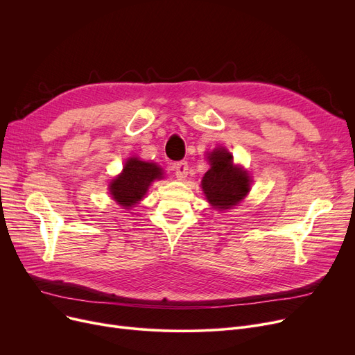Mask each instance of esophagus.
<instances>
[{"mask_svg":"<svg viewBox=\"0 0 355 355\" xmlns=\"http://www.w3.org/2000/svg\"><path fill=\"white\" fill-rule=\"evenodd\" d=\"M174 173H175V177H177L180 181H182L185 177H187V174H189V164L185 162V161H181V162L175 164V165H174Z\"/></svg>","mask_w":355,"mask_h":355,"instance_id":"34e87169","label":"esophagus"}]
</instances>
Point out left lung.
I'll return each mask as SVG.
<instances>
[{
  "label": "left lung",
  "mask_w": 355,
  "mask_h": 355,
  "mask_svg": "<svg viewBox=\"0 0 355 355\" xmlns=\"http://www.w3.org/2000/svg\"><path fill=\"white\" fill-rule=\"evenodd\" d=\"M210 170L201 180L207 201L217 210H229L250 191L252 178L243 168L234 165L233 155L226 148H214L207 154Z\"/></svg>",
  "instance_id": "obj_1"
}]
</instances>
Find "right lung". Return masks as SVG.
<instances>
[{
    "label": "right lung",
    "instance_id": "obj_1",
    "mask_svg": "<svg viewBox=\"0 0 355 355\" xmlns=\"http://www.w3.org/2000/svg\"><path fill=\"white\" fill-rule=\"evenodd\" d=\"M162 175V168L155 162L132 157L125 162L122 173L110 181L109 194L119 206L130 209L144 198L153 181L161 180Z\"/></svg>",
    "mask_w": 355,
    "mask_h": 355
}]
</instances>
